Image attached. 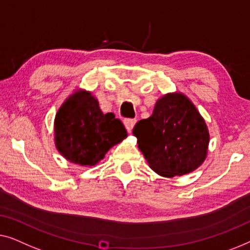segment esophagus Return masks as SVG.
<instances>
[{
  "label": "esophagus",
  "instance_id": "1",
  "mask_svg": "<svg viewBox=\"0 0 250 250\" xmlns=\"http://www.w3.org/2000/svg\"><path fill=\"white\" fill-rule=\"evenodd\" d=\"M124 125L125 126L126 131L130 132L136 125V119H125V120L124 121Z\"/></svg>",
  "mask_w": 250,
  "mask_h": 250
}]
</instances>
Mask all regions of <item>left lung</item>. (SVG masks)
<instances>
[{"mask_svg":"<svg viewBox=\"0 0 250 250\" xmlns=\"http://www.w3.org/2000/svg\"><path fill=\"white\" fill-rule=\"evenodd\" d=\"M150 168L165 178L195 171L207 156L209 133L192 102L181 93L164 95L153 114L132 130Z\"/></svg>","mask_w":250,"mask_h":250,"instance_id":"8db88e82","label":"left lung"}]
</instances>
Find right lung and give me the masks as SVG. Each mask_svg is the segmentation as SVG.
Here are the masks:
<instances>
[{"mask_svg":"<svg viewBox=\"0 0 250 250\" xmlns=\"http://www.w3.org/2000/svg\"><path fill=\"white\" fill-rule=\"evenodd\" d=\"M126 135L122 122L113 113L104 114L86 90L70 95L55 115L56 148L65 160L83 167L96 165Z\"/></svg>","mask_w":250,"mask_h":250,"instance_id":"right-lung-1","label":"right lung"}]
</instances>
